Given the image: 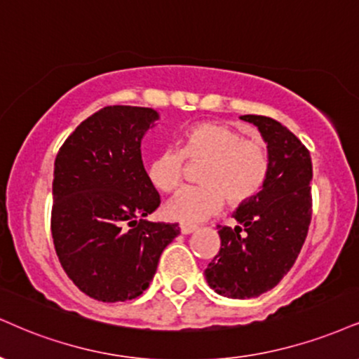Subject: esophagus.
I'll use <instances>...</instances> for the list:
<instances>
[{
    "label": "esophagus",
    "mask_w": 359,
    "mask_h": 359,
    "mask_svg": "<svg viewBox=\"0 0 359 359\" xmlns=\"http://www.w3.org/2000/svg\"><path fill=\"white\" fill-rule=\"evenodd\" d=\"M179 231L182 232V234H192L194 231H197L196 226H191V224H180Z\"/></svg>",
    "instance_id": "34e87169"
}]
</instances>
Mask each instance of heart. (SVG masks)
I'll return each instance as SVG.
<instances>
[{"instance_id":"b5f03b06","label":"heart","mask_w":359,"mask_h":359,"mask_svg":"<svg viewBox=\"0 0 359 359\" xmlns=\"http://www.w3.org/2000/svg\"><path fill=\"white\" fill-rule=\"evenodd\" d=\"M189 163H202L196 187L182 189L167 202L163 214L177 222H201L224 205L239 207L264 189L271 170V154L257 138H248L227 123L202 122L179 138V150H165L147 163V180L158 192L170 194L184 182Z\"/></svg>"}]
</instances>
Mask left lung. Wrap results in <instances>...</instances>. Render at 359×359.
Segmentation results:
<instances>
[{
    "mask_svg": "<svg viewBox=\"0 0 359 359\" xmlns=\"http://www.w3.org/2000/svg\"><path fill=\"white\" fill-rule=\"evenodd\" d=\"M267 142L271 170L261 192L236 210L239 226H217L221 248L205 269L219 294L248 299L278 286L294 266L313 214L309 150L287 127L262 115H244Z\"/></svg>",
    "mask_w": 359,
    "mask_h": 359,
    "instance_id": "obj_1",
    "label": "left lung"
}]
</instances>
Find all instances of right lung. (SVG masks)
I'll list each match as a JSON object with an SVG mask.
<instances>
[{"mask_svg": "<svg viewBox=\"0 0 359 359\" xmlns=\"http://www.w3.org/2000/svg\"><path fill=\"white\" fill-rule=\"evenodd\" d=\"M157 111L110 105L68 135L55 158L51 236L80 291L103 303L149 287L179 224L149 222L161 196L147 180L140 140Z\"/></svg>", "mask_w": 359, "mask_h": 359, "instance_id": "add662e5", "label": "right lung"}]
</instances>
